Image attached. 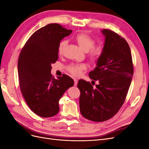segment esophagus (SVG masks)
<instances>
[{"instance_id":"34e87169","label":"esophagus","mask_w":149,"mask_h":149,"mask_svg":"<svg viewBox=\"0 0 149 149\" xmlns=\"http://www.w3.org/2000/svg\"><path fill=\"white\" fill-rule=\"evenodd\" d=\"M77 84H78V80L76 79H74V86H77Z\"/></svg>"}]
</instances>
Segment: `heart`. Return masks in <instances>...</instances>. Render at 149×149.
I'll return each mask as SVG.
<instances>
[{
    "label": "heart",
    "instance_id": "obj_1",
    "mask_svg": "<svg viewBox=\"0 0 149 149\" xmlns=\"http://www.w3.org/2000/svg\"><path fill=\"white\" fill-rule=\"evenodd\" d=\"M76 41L77 42L80 47L85 52H88V55L93 60H97L101 57L104 51V46L102 45H94L95 40L89 34L82 32L76 35ZM67 45L66 40H61L58 44V51L60 55H62L64 52V49ZM86 68V65L71 64L68 66L67 69L70 73L73 76H78L81 71Z\"/></svg>",
    "mask_w": 149,
    "mask_h": 149
}]
</instances>
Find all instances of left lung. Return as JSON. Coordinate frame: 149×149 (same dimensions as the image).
Here are the masks:
<instances>
[{"label":"left lung","instance_id":"left-lung-1","mask_svg":"<svg viewBox=\"0 0 149 149\" xmlns=\"http://www.w3.org/2000/svg\"><path fill=\"white\" fill-rule=\"evenodd\" d=\"M105 36L104 51L97 66L89 72L90 82L79 79V109L82 116L94 122H103L117 114L125 100L134 74L131 52L121 36L109 29L102 30Z\"/></svg>","mask_w":149,"mask_h":149}]
</instances>
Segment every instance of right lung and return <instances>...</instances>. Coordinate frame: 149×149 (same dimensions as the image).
Wrapping results in <instances>:
<instances>
[{"mask_svg":"<svg viewBox=\"0 0 149 149\" xmlns=\"http://www.w3.org/2000/svg\"><path fill=\"white\" fill-rule=\"evenodd\" d=\"M72 32L58 24L40 28L30 36L18 60L20 88L34 113L49 118L59 112V100L74 81L63 74L55 79L51 65L58 59V44Z\"/></svg>","mask_w":149,"mask_h":149,"instance_id":"obj_1","label":"right lung"}]
</instances>
